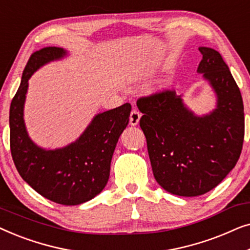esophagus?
Wrapping results in <instances>:
<instances>
[{
  "label": "esophagus",
  "instance_id": "esophagus-1",
  "mask_svg": "<svg viewBox=\"0 0 250 250\" xmlns=\"http://www.w3.org/2000/svg\"><path fill=\"white\" fill-rule=\"evenodd\" d=\"M140 118H141V114H140L136 109H133L131 115H129V124H131L132 126L138 125L140 122Z\"/></svg>",
  "mask_w": 250,
  "mask_h": 250
}]
</instances>
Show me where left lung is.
Segmentation results:
<instances>
[{
  "label": "left lung",
  "mask_w": 250,
  "mask_h": 250,
  "mask_svg": "<svg viewBox=\"0 0 250 250\" xmlns=\"http://www.w3.org/2000/svg\"><path fill=\"white\" fill-rule=\"evenodd\" d=\"M197 71L216 95V108L199 116L182 95L165 91L140 98L136 104L153 176L167 192L197 197L218 186L240 157L245 114L240 90L216 50L200 46Z\"/></svg>",
  "instance_id": "left-lung-1"
}]
</instances>
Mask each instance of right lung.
Returning a JSON list of instances; mask_svg holds the SVG:
<instances>
[{
    "label": "right lung",
    "instance_id": "1",
    "mask_svg": "<svg viewBox=\"0 0 250 250\" xmlns=\"http://www.w3.org/2000/svg\"><path fill=\"white\" fill-rule=\"evenodd\" d=\"M67 56L49 46L30 56L21 83L10 105V149L23 181L53 203L75 206L93 199L104 189L116 145L126 128L131 104L95 115L76 141L54 150L41 148L29 138L23 121L28 81L37 69Z\"/></svg>",
    "mask_w": 250,
    "mask_h": 250
}]
</instances>
